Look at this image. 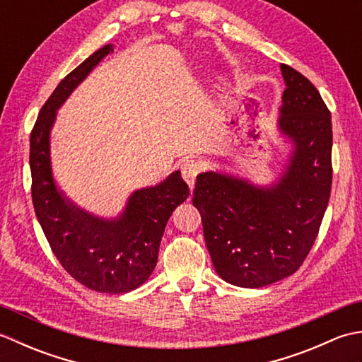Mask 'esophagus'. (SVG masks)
I'll return each instance as SVG.
<instances>
[{"label":"esophagus","instance_id":"34e87169","mask_svg":"<svg viewBox=\"0 0 362 362\" xmlns=\"http://www.w3.org/2000/svg\"><path fill=\"white\" fill-rule=\"evenodd\" d=\"M180 171H182L183 179H185V182L188 183L189 188L193 189L196 175H197L199 171H201V163H199V161H196V160H185L180 166Z\"/></svg>","mask_w":362,"mask_h":362}]
</instances>
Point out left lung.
<instances>
[{
    "label": "left lung",
    "mask_w": 362,
    "mask_h": 362,
    "mask_svg": "<svg viewBox=\"0 0 362 362\" xmlns=\"http://www.w3.org/2000/svg\"><path fill=\"white\" fill-rule=\"evenodd\" d=\"M279 130L292 144L275 182L206 171L196 179L206 249L222 280L263 288L294 274L308 255L332 191V113L313 83L281 64Z\"/></svg>",
    "instance_id": "1"
}]
</instances>
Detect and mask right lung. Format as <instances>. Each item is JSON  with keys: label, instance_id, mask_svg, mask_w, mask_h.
Returning <instances> with one entry per match:
<instances>
[{"label": "right lung", "instance_id": "right-lung-1", "mask_svg": "<svg viewBox=\"0 0 362 362\" xmlns=\"http://www.w3.org/2000/svg\"><path fill=\"white\" fill-rule=\"evenodd\" d=\"M110 52L113 45L103 46L52 91L30 132L29 165L37 219L60 264L88 289L124 294L141 286L156 269L166 222L187 201L189 188L180 171H174L156 187L134 191L119 216L110 219L81 209L57 188L49 140L57 110Z\"/></svg>", "mask_w": 362, "mask_h": 362}]
</instances>
